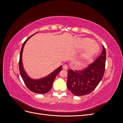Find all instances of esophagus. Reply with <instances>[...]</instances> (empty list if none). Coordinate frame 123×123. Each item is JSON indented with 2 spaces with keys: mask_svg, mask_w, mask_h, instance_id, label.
<instances>
[{
  "mask_svg": "<svg viewBox=\"0 0 123 123\" xmlns=\"http://www.w3.org/2000/svg\"><path fill=\"white\" fill-rule=\"evenodd\" d=\"M62 68H63V69L67 70L68 69V67L67 65H63V66H62Z\"/></svg>",
  "mask_w": 123,
  "mask_h": 123,
  "instance_id": "1",
  "label": "esophagus"
}]
</instances>
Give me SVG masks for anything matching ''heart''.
<instances>
[{"label": "heart", "instance_id": "1", "mask_svg": "<svg viewBox=\"0 0 123 123\" xmlns=\"http://www.w3.org/2000/svg\"><path fill=\"white\" fill-rule=\"evenodd\" d=\"M78 45L80 49L84 48L80 56V61L82 64L90 59L98 50V47L96 43L88 38H83L79 40Z\"/></svg>", "mask_w": 123, "mask_h": 123}]
</instances>
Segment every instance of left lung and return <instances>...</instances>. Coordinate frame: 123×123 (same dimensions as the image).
Masks as SVG:
<instances>
[{
	"mask_svg": "<svg viewBox=\"0 0 123 123\" xmlns=\"http://www.w3.org/2000/svg\"><path fill=\"white\" fill-rule=\"evenodd\" d=\"M103 48L101 54L85 70L75 71L69 70L67 85L74 95L83 96L90 93L102 80L105 72L106 56L104 46Z\"/></svg>",
	"mask_w": 123,
	"mask_h": 123,
	"instance_id": "8db88e82",
	"label": "left lung"
}]
</instances>
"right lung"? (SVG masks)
<instances>
[{"mask_svg":"<svg viewBox=\"0 0 123 123\" xmlns=\"http://www.w3.org/2000/svg\"><path fill=\"white\" fill-rule=\"evenodd\" d=\"M34 34H35L32 35L27 39H26L23 44V46H22L19 62V71L25 86L30 90L33 92L36 93L44 94L49 92L51 89L55 77H56L57 74L60 72L62 70V66L61 65L60 67H59L58 68L55 69L54 71L49 74L47 76L40 78L39 79H33L28 76L24 68L23 61H22V56H23L24 47L26 42H27L30 38H31Z\"/></svg>","mask_w":123,"mask_h":123,"instance_id":"add662e5","label":"right lung"}]
</instances>
